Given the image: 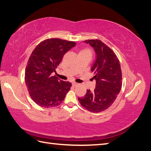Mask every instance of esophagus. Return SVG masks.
Instances as JSON below:
<instances>
[{
	"label": "esophagus",
	"instance_id": "1",
	"mask_svg": "<svg viewBox=\"0 0 151 151\" xmlns=\"http://www.w3.org/2000/svg\"><path fill=\"white\" fill-rule=\"evenodd\" d=\"M72 84H73V86H76L79 85L78 83H77V82H73L72 83Z\"/></svg>",
	"mask_w": 151,
	"mask_h": 151
}]
</instances>
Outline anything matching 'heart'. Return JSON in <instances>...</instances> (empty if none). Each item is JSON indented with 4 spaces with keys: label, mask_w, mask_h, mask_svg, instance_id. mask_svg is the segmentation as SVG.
Masks as SVG:
<instances>
[{
    "label": "heart",
    "mask_w": 151,
    "mask_h": 151,
    "mask_svg": "<svg viewBox=\"0 0 151 151\" xmlns=\"http://www.w3.org/2000/svg\"><path fill=\"white\" fill-rule=\"evenodd\" d=\"M82 52H85V53H89V54H91V50L90 49H83V50H82L81 52H80V53H82Z\"/></svg>",
    "instance_id": "obj_1"
}]
</instances>
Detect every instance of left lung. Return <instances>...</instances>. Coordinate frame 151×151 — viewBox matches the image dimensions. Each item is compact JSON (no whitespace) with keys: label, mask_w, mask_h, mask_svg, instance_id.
<instances>
[{"label":"left lung","mask_w":151,"mask_h":151,"mask_svg":"<svg viewBox=\"0 0 151 151\" xmlns=\"http://www.w3.org/2000/svg\"><path fill=\"white\" fill-rule=\"evenodd\" d=\"M93 48L96 60L91 67L96 86L93 91L87 89L84 97L78 98L83 107L89 111L98 113L111 106L122 87V72L116 54L99 40L84 41Z\"/></svg>","instance_id":"1"}]
</instances>
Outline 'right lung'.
<instances>
[{
  "label": "right lung",
  "instance_id": "right-lung-1",
  "mask_svg": "<svg viewBox=\"0 0 151 151\" xmlns=\"http://www.w3.org/2000/svg\"><path fill=\"white\" fill-rule=\"evenodd\" d=\"M75 45V41L50 38L41 41L32 52L24 80L30 97L40 106H57L69 91L71 83L61 81L52 73L56 71L64 54Z\"/></svg>",
  "mask_w": 151,
  "mask_h": 151
}]
</instances>
